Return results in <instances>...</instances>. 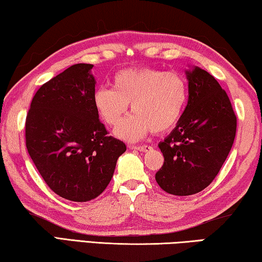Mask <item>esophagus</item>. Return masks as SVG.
<instances>
[{
    "label": "esophagus",
    "mask_w": 262,
    "mask_h": 262,
    "mask_svg": "<svg viewBox=\"0 0 262 262\" xmlns=\"http://www.w3.org/2000/svg\"><path fill=\"white\" fill-rule=\"evenodd\" d=\"M128 147L132 148V150H138L142 152H147L152 148L151 146H148V145H128Z\"/></svg>",
    "instance_id": "esophagus-1"
}]
</instances>
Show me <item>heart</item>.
Listing matches in <instances>:
<instances>
[{
  "mask_svg": "<svg viewBox=\"0 0 262 262\" xmlns=\"http://www.w3.org/2000/svg\"><path fill=\"white\" fill-rule=\"evenodd\" d=\"M188 98L186 79L178 72L154 68H134L117 72L114 90L98 88L94 105L108 126H116L132 104L134 115L123 120L116 135L126 140H139L148 132L165 134L182 118Z\"/></svg>",
  "mask_w": 262,
  "mask_h": 262,
  "instance_id": "heart-1",
  "label": "heart"
}]
</instances>
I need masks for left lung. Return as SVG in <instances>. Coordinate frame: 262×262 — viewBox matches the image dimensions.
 <instances>
[{"instance_id": "obj_1", "label": "left lung", "mask_w": 262, "mask_h": 262, "mask_svg": "<svg viewBox=\"0 0 262 262\" xmlns=\"http://www.w3.org/2000/svg\"><path fill=\"white\" fill-rule=\"evenodd\" d=\"M186 76L187 105L177 126L158 144L164 164L156 180L174 195L195 194L213 182L236 132L231 100L216 79L198 67Z\"/></svg>"}]
</instances>
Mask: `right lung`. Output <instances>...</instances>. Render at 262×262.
Returning <instances> with one entry per match:
<instances>
[{
	"label": "right lung",
	"mask_w": 262,
	"mask_h": 262,
	"mask_svg": "<svg viewBox=\"0 0 262 262\" xmlns=\"http://www.w3.org/2000/svg\"><path fill=\"white\" fill-rule=\"evenodd\" d=\"M92 67L75 64L44 83L26 119V145L39 174L56 194L77 203L105 190L126 151L98 118Z\"/></svg>",
	"instance_id": "add662e5"
}]
</instances>
